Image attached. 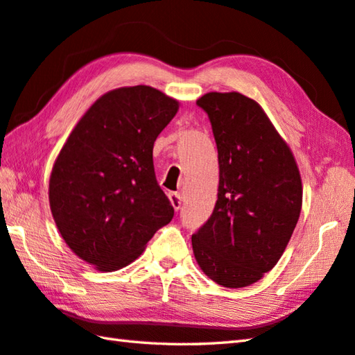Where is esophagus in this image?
<instances>
[{"label":"esophagus","mask_w":355,"mask_h":355,"mask_svg":"<svg viewBox=\"0 0 355 355\" xmlns=\"http://www.w3.org/2000/svg\"><path fill=\"white\" fill-rule=\"evenodd\" d=\"M169 201H171V205H172V207L175 209V210H178L180 207H182V195H180L178 192H169Z\"/></svg>","instance_id":"34e87169"}]
</instances>
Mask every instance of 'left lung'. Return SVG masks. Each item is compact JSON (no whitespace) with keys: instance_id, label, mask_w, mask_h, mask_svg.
I'll use <instances>...</instances> for the list:
<instances>
[{"instance_id":"obj_1","label":"left lung","mask_w":355,"mask_h":355,"mask_svg":"<svg viewBox=\"0 0 355 355\" xmlns=\"http://www.w3.org/2000/svg\"><path fill=\"white\" fill-rule=\"evenodd\" d=\"M220 184L212 215L192 235L198 266L227 288L248 286L273 268L302 209V182L290 148L253 99L207 93Z\"/></svg>"}]
</instances>
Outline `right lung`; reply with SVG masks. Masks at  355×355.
<instances>
[{"label":"right lung","instance_id":"obj_1","mask_svg":"<svg viewBox=\"0 0 355 355\" xmlns=\"http://www.w3.org/2000/svg\"><path fill=\"white\" fill-rule=\"evenodd\" d=\"M178 102L146 85L103 94L74 126L53 166L49 200L59 232L101 271L141 254L173 207L158 186L153 149Z\"/></svg>","mask_w":355,"mask_h":355}]
</instances>
